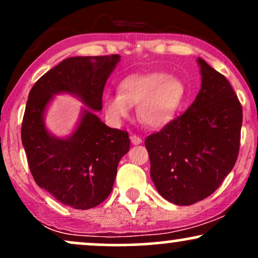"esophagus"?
<instances>
[{"mask_svg": "<svg viewBox=\"0 0 258 258\" xmlns=\"http://www.w3.org/2000/svg\"><path fill=\"white\" fill-rule=\"evenodd\" d=\"M130 138H131L132 144H135V146H138V144L142 143V138L138 137L137 135H131L130 136Z\"/></svg>", "mask_w": 258, "mask_h": 258, "instance_id": "obj_1", "label": "esophagus"}]
</instances>
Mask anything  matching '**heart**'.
Masks as SVG:
<instances>
[{"instance_id": "obj_1", "label": "heart", "mask_w": 258, "mask_h": 258, "mask_svg": "<svg viewBox=\"0 0 258 258\" xmlns=\"http://www.w3.org/2000/svg\"><path fill=\"white\" fill-rule=\"evenodd\" d=\"M185 97L182 80L166 73L130 75L120 82L119 93L104 97V109L109 120L119 123L130 116L131 106H137V116L144 125L161 127L176 116Z\"/></svg>"}]
</instances>
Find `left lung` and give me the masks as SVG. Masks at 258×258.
<instances>
[{
	"label": "left lung",
	"mask_w": 258,
	"mask_h": 258,
	"mask_svg": "<svg viewBox=\"0 0 258 258\" xmlns=\"http://www.w3.org/2000/svg\"><path fill=\"white\" fill-rule=\"evenodd\" d=\"M201 90L193 104L146 138L150 176L162 198L176 205L206 199L235 165L242 108L229 81L204 59Z\"/></svg>",
	"instance_id": "obj_1"
}]
</instances>
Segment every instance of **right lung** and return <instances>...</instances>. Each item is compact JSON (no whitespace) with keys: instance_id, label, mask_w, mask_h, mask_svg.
<instances>
[{"instance_id":"obj_1","label":"right lung","mask_w":258,"mask_h":258,"mask_svg":"<svg viewBox=\"0 0 258 258\" xmlns=\"http://www.w3.org/2000/svg\"><path fill=\"white\" fill-rule=\"evenodd\" d=\"M119 60V54L67 58L29 93L22 142L31 174L38 186L74 209H92L109 197L120 159L130 150L128 132L110 128L93 114L102 109L105 82ZM60 91L75 94L90 108L67 140L52 138L43 125L44 109Z\"/></svg>"}]
</instances>
